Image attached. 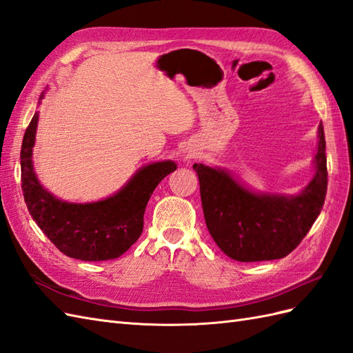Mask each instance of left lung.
Segmentation results:
<instances>
[{"mask_svg": "<svg viewBox=\"0 0 353 353\" xmlns=\"http://www.w3.org/2000/svg\"><path fill=\"white\" fill-rule=\"evenodd\" d=\"M314 174L295 195L252 191L228 170L194 164L207 230L225 255L240 263L280 259L300 245L318 219L328 173L323 125L318 128Z\"/></svg>", "mask_w": 353, "mask_h": 353, "instance_id": "1", "label": "left lung"}]
</instances>
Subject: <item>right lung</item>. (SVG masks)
<instances>
[{
  "instance_id": "obj_1",
  "label": "right lung",
  "mask_w": 353,
  "mask_h": 353,
  "mask_svg": "<svg viewBox=\"0 0 353 353\" xmlns=\"http://www.w3.org/2000/svg\"><path fill=\"white\" fill-rule=\"evenodd\" d=\"M37 123L39 112L25 131L21 149L22 191L31 218L53 245L70 258H119L141 236L149 198L161 180L177 168L176 162L159 161L141 167L119 191L104 200L68 203L43 188L34 171L32 148Z\"/></svg>"
}]
</instances>
